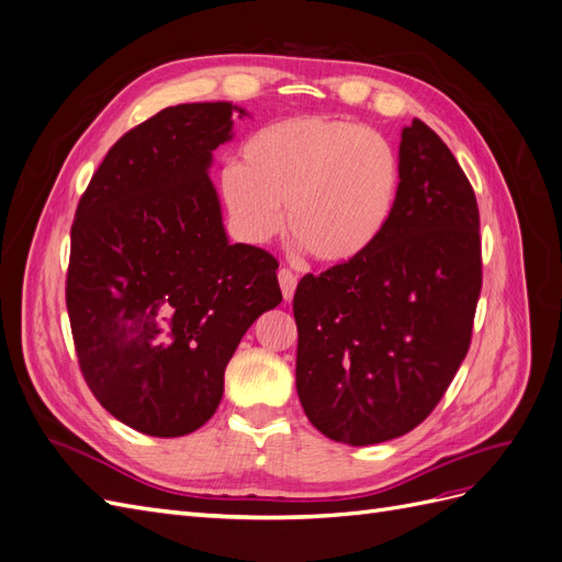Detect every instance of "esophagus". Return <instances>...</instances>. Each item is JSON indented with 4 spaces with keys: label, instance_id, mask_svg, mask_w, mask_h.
I'll list each match as a JSON object with an SVG mask.
<instances>
[{
    "label": "esophagus",
    "instance_id": "obj_1",
    "mask_svg": "<svg viewBox=\"0 0 562 562\" xmlns=\"http://www.w3.org/2000/svg\"><path fill=\"white\" fill-rule=\"evenodd\" d=\"M279 285H281L283 300L291 302L293 295H295V288H297V277L293 274L291 269H279Z\"/></svg>",
    "mask_w": 562,
    "mask_h": 562
}]
</instances>
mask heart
Instances as JSON below:
<instances>
[{
    "label": "heart",
    "mask_w": 562,
    "mask_h": 562,
    "mask_svg": "<svg viewBox=\"0 0 562 562\" xmlns=\"http://www.w3.org/2000/svg\"><path fill=\"white\" fill-rule=\"evenodd\" d=\"M401 192V166L380 133L326 114L260 128L220 176L232 232L262 246L281 229L323 265L359 260L380 241ZM286 213H280V206Z\"/></svg>",
    "instance_id": "1"
}]
</instances>
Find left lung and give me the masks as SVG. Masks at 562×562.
I'll return each mask as SVG.
<instances>
[{"label": "left lung", "instance_id": "left-lung-1", "mask_svg": "<svg viewBox=\"0 0 562 562\" xmlns=\"http://www.w3.org/2000/svg\"><path fill=\"white\" fill-rule=\"evenodd\" d=\"M401 192L359 260L307 274L293 297L297 396L337 443L413 431L443 398L481 295V217L448 145L419 119L401 133Z\"/></svg>", "mask_w": 562, "mask_h": 562}]
</instances>
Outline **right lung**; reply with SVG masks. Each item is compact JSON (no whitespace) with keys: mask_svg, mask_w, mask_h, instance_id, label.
Here are the masks:
<instances>
[{"mask_svg":"<svg viewBox=\"0 0 562 562\" xmlns=\"http://www.w3.org/2000/svg\"><path fill=\"white\" fill-rule=\"evenodd\" d=\"M236 114L248 116L217 100L147 119L108 151L75 215L65 295L83 380L147 436L203 427L241 337L281 304L279 262L229 244L209 178Z\"/></svg>","mask_w":562,"mask_h":562,"instance_id":"obj_1","label":"right lung"}]
</instances>
